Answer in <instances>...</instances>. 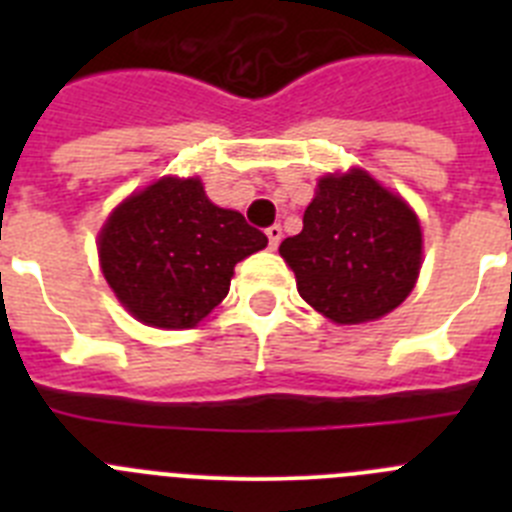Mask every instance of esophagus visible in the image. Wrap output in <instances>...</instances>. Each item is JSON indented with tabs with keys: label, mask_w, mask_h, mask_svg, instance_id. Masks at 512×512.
Instances as JSON below:
<instances>
[{
	"label": "esophagus",
	"mask_w": 512,
	"mask_h": 512,
	"mask_svg": "<svg viewBox=\"0 0 512 512\" xmlns=\"http://www.w3.org/2000/svg\"><path fill=\"white\" fill-rule=\"evenodd\" d=\"M266 238H269V248H277L282 241V225H271L266 228Z\"/></svg>",
	"instance_id": "esophagus-1"
}]
</instances>
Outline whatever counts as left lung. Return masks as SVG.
<instances>
[{
  "instance_id": "8db88e82",
  "label": "left lung",
  "mask_w": 512,
  "mask_h": 512,
  "mask_svg": "<svg viewBox=\"0 0 512 512\" xmlns=\"http://www.w3.org/2000/svg\"><path fill=\"white\" fill-rule=\"evenodd\" d=\"M279 253L307 305L333 323L356 325L382 318L413 292L423 233L400 194L351 169L320 179L302 233L284 238Z\"/></svg>"
}]
</instances>
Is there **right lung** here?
<instances>
[{
    "instance_id": "right-lung-1",
    "label": "right lung",
    "mask_w": 512,
    "mask_h": 512,
    "mask_svg": "<svg viewBox=\"0 0 512 512\" xmlns=\"http://www.w3.org/2000/svg\"><path fill=\"white\" fill-rule=\"evenodd\" d=\"M246 217L207 200L200 179L164 176L115 207L99 264L117 300L153 328H194L225 300L238 261L266 248Z\"/></svg>"
}]
</instances>
